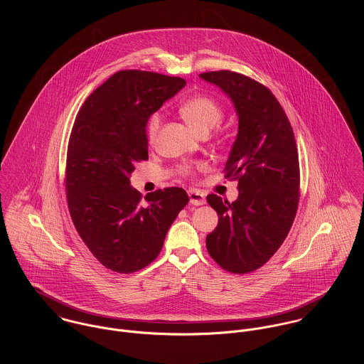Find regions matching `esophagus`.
Returning <instances> with one entry per match:
<instances>
[{"label": "esophagus", "instance_id": "34e87169", "mask_svg": "<svg viewBox=\"0 0 364 364\" xmlns=\"http://www.w3.org/2000/svg\"><path fill=\"white\" fill-rule=\"evenodd\" d=\"M188 195H189V200H191V203L193 206H202V205L206 203L205 195L200 191H198V189H189Z\"/></svg>", "mask_w": 364, "mask_h": 364}]
</instances>
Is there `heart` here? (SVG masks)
Here are the masks:
<instances>
[{"label": "heart", "mask_w": 364, "mask_h": 364, "mask_svg": "<svg viewBox=\"0 0 364 364\" xmlns=\"http://www.w3.org/2000/svg\"><path fill=\"white\" fill-rule=\"evenodd\" d=\"M185 120L193 126L200 134H206L213 127H215L224 117V110L221 105L215 100L206 95H196L186 100L179 107ZM162 116L159 112H156L150 116L147 123V137L150 141L156 140ZM183 173H192L193 168L191 165L182 166Z\"/></svg>", "instance_id": "1"}]
</instances>
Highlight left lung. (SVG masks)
<instances>
[{
  "label": "left lung",
  "mask_w": 364,
  "mask_h": 364,
  "mask_svg": "<svg viewBox=\"0 0 364 364\" xmlns=\"http://www.w3.org/2000/svg\"><path fill=\"white\" fill-rule=\"evenodd\" d=\"M234 104L238 134L225 178L238 181L230 203L208 195L218 224L206 237L208 254L231 273H250L286 240L299 206L300 166L291 124L274 95L258 81L228 70L200 74Z\"/></svg>",
  "instance_id": "left-lung-1"
}]
</instances>
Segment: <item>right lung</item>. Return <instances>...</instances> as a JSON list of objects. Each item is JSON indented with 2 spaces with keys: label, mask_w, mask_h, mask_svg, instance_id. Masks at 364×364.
Returning <instances> with one entry per match:
<instances>
[{
  "label": "right lung",
  "mask_w": 364,
  "mask_h": 364,
  "mask_svg": "<svg viewBox=\"0 0 364 364\" xmlns=\"http://www.w3.org/2000/svg\"><path fill=\"white\" fill-rule=\"evenodd\" d=\"M186 81L158 73L113 74L81 106L68 141L65 191L73 223L92 255L117 273L137 272L156 259L165 235L189 202L182 188L146 196L130 185L149 159L150 116Z\"/></svg>",
  "instance_id": "right-lung-1"
}]
</instances>
